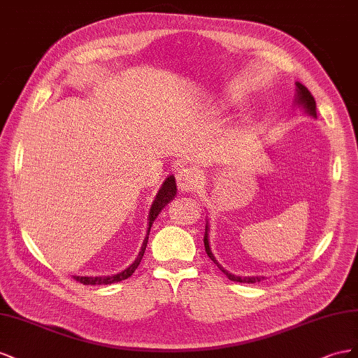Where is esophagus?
I'll use <instances>...</instances> for the list:
<instances>
[{"label":"esophagus","mask_w":358,"mask_h":358,"mask_svg":"<svg viewBox=\"0 0 358 358\" xmlns=\"http://www.w3.org/2000/svg\"><path fill=\"white\" fill-rule=\"evenodd\" d=\"M177 182L181 192L196 190L201 182V171L196 166H185L177 172Z\"/></svg>","instance_id":"34e87169"}]
</instances>
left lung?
I'll use <instances>...</instances> for the list:
<instances>
[{"mask_svg": "<svg viewBox=\"0 0 358 358\" xmlns=\"http://www.w3.org/2000/svg\"><path fill=\"white\" fill-rule=\"evenodd\" d=\"M297 85V103L304 106V109L309 112V114L312 117H316V103H315V99L313 96L310 94V91L306 88L304 85H301L300 83L295 84ZM203 246H206V252L210 257V259L217 265V267L228 275L229 280H234V282H240V283H257V282H261L262 278H240V275H236V274H231L228 273L227 270H224L222 265L216 261V258L213 257V253L210 250V244H208V224H206V234H203Z\"/></svg>", "mask_w": 358, "mask_h": 358, "instance_id": "1", "label": "left lung"}]
</instances>
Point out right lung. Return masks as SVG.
<instances>
[{
  "label": "right lung",
  "mask_w": 358,
  "mask_h": 358,
  "mask_svg": "<svg viewBox=\"0 0 358 358\" xmlns=\"http://www.w3.org/2000/svg\"><path fill=\"white\" fill-rule=\"evenodd\" d=\"M176 192H177L176 178H173V177H168L166 181L163 182L162 189L159 190L157 196H156L155 202H152V206H151L150 216H148V220H150V222H148V232H150V229H151L152 222L156 220V217L159 216L160 211L163 210V207H165L169 201H172L173 196H176ZM147 243H148V237H145L144 243H142L141 252H139V255H138V258L135 259V262L131 264V265H129V267H127L124 271H121V273L114 274V275H101V278H85V275H84V278H79V275H73V278H75L78 282L84 283V285H109V283H115V282L124 280V279L130 278V275L134 274L135 270L138 268V265L141 264L142 257H144Z\"/></svg>",
  "instance_id": "right-lung-1"
}]
</instances>
